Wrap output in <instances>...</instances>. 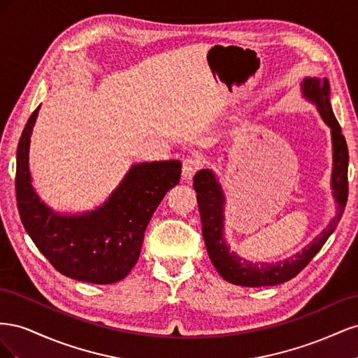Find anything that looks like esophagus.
<instances>
[{
  "label": "esophagus",
  "instance_id": "34e87169",
  "mask_svg": "<svg viewBox=\"0 0 358 358\" xmlns=\"http://www.w3.org/2000/svg\"><path fill=\"white\" fill-rule=\"evenodd\" d=\"M201 161L197 157H187L182 162V179L191 180L192 176L196 175V171L200 169Z\"/></svg>",
  "mask_w": 358,
  "mask_h": 358
}]
</instances>
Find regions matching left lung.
I'll use <instances>...</instances> for the list:
<instances>
[{
	"mask_svg": "<svg viewBox=\"0 0 358 358\" xmlns=\"http://www.w3.org/2000/svg\"><path fill=\"white\" fill-rule=\"evenodd\" d=\"M301 94L306 100L317 106V109L331 129L333 143V171L331 189L333 197L338 203L334 218L315 239L300 252L284 262L278 263H252L231 252L224 239V204L225 196L221 183L212 170L203 169L194 176V189L197 192V203L201 218V231L206 249L212 264L218 273L229 282L242 287H268L287 282L297 276L310 259L318 254L322 245L327 242L330 234L338 227L346 200H348V146L342 134L338 119L334 117L330 104V85L324 78H306L301 83Z\"/></svg>",
	"mask_w": 358,
	"mask_h": 358,
	"instance_id": "8db88e82",
	"label": "left lung"
}]
</instances>
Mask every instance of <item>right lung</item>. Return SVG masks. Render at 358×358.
<instances>
[{
    "instance_id": "obj_1",
    "label": "right lung",
    "mask_w": 358,
    "mask_h": 358,
    "mask_svg": "<svg viewBox=\"0 0 358 358\" xmlns=\"http://www.w3.org/2000/svg\"><path fill=\"white\" fill-rule=\"evenodd\" d=\"M40 106L19 138L16 200L27 233L59 273L88 284H113L136 266L146 227L169 189L179 183L178 159L133 164L95 210L59 215L32 188L29 143Z\"/></svg>"
}]
</instances>
